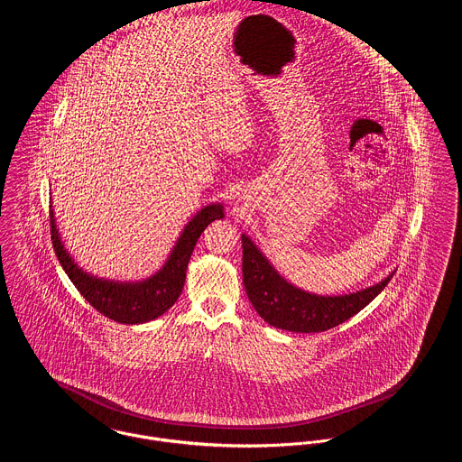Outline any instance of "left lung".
Listing matches in <instances>:
<instances>
[{
	"instance_id": "8db88e82",
	"label": "left lung",
	"mask_w": 462,
	"mask_h": 462,
	"mask_svg": "<svg viewBox=\"0 0 462 462\" xmlns=\"http://www.w3.org/2000/svg\"><path fill=\"white\" fill-rule=\"evenodd\" d=\"M243 283L256 313L269 325L290 332H323L364 310L391 282H383L350 295L321 297L302 291L273 269L269 260L243 234Z\"/></svg>"
}]
</instances>
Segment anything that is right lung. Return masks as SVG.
<instances>
[{"mask_svg": "<svg viewBox=\"0 0 462 462\" xmlns=\"http://www.w3.org/2000/svg\"><path fill=\"white\" fill-rule=\"evenodd\" d=\"M49 214L52 246L71 283L77 286L80 295L98 313H102L106 319L126 325L158 319L174 306L182 291L188 262L197 245V239L211 221L225 216L223 206L219 204L204 208L186 225L176 248L171 253V258L167 260L162 271H158L154 276L141 283H114L86 274L82 269L77 267V263L71 262V256L67 253V249L63 248V243L56 230L52 209Z\"/></svg>", "mask_w": 462, "mask_h": 462, "instance_id": "1", "label": "right lung"}]
</instances>
